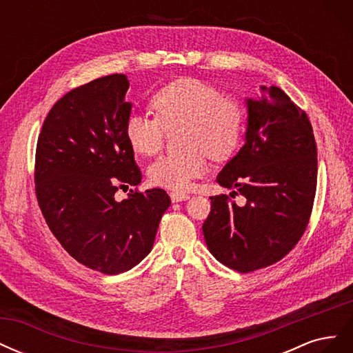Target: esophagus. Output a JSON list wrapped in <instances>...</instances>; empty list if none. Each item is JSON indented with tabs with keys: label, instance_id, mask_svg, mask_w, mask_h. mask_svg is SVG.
<instances>
[{
	"label": "esophagus",
	"instance_id": "obj_1",
	"mask_svg": "<svg viewBox=\"0 0 353 353\" xmlns=\"http://www.w3.org/2000/svg\"><path fill=\"white\" fill-rule=\"evenodd\" d=\"M187 199H190V196L185 194V193H179V191H172V193H170V200H172L174 203L183 201V200H187Z\"/></svg>",
	"mask_w": 353,
	"mask_h": 353
}]
</instances>
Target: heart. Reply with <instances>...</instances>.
Wrapping results in <instances>:
<instances>
[{
    "label": "heart",
    "mask_w": 353,
    "mask_h": 353,
    "mask_svg": "<svg viewBox=\"0 0 353 353\" xmlns=\"http://www.w3.org/2000/svg\"><path fill=\"white\" fill-rule=\"evenodd\" d=\"M156 117L134 112L125 123L126 140L137 154L153 156L163 145L165 130L184 126L183 152L160 156L148 166L150 183L185 190L206 174L209 157L227 160L241 143L245 128L243 104L223 97L218 88L194 78L176 79L154 92L150 100Z\"/></svg>",
    "instance_id": "heart-1"
}]
</instances>
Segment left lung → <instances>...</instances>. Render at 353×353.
Instances as JSON below:
<instances>
[{
  "mask_svg": "<svg viewBox=\"0 0 353 353\" xmlns=\"http://www.w3.org/2000/svg\"><path fill=\"white\" fill-rule=\"evenodd\" d=\"M248 109L245 143L216 178L245 203L212 196L201 227L210 253L243 274L281 261L302 239L318 172L312 125L283 90L262 87V97L249 99Z\"/></svg>",
  "mask_w": 353,
  "mask_h": 353,
  "instance_id": "1",
  "label": "left lung"
}]
</instances>
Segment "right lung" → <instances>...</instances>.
<instances>
[{"instance_id":"add662e5","label":"right lung","mask_w":353,"mask_h":353,"mask_svg":"<svg viewBox=\"0 0 353 353\" xmlns=\"http://www.w3.org/2000/svg\"><path fill=\"white\" fill-rule=\"evenodd\" d=\"M122 73L73 88L52 105L37 143L35 193L54 237L73 259L108 275L134 268L150 253L170 205L162 188L138 185L141 172L126 140L131 103Z\"/></svg>"}]
</instances>
